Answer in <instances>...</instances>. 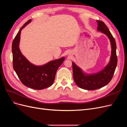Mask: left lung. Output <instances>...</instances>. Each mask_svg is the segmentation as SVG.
Instances as JSON below:
<instances>
[{
    "mask_svg": "<svg viewBox=\"0 0 127 127\" xmlns=\"http://www.w3.org/2000/svg\"><path fill=\"white\" fill-rule=\"evenodd\" d=\"M97 31L105 34L110 39L111 45V56L109 63L103 70L93 74L84 73L78 66L72 62L74 80L79 87L86 90H95L105 86L112 79L117 66L116 42L109 29L101 21H97Z\"/></svg>",
    "mask_w": 127,
    "mask_h": 127,
    "instance_id": "1",
    "label": "left lung"
}]
</instances>
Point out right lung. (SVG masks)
<instances>
[{
    "label": "right lung",
    "mask_w": 127,
    "mask_h": 127,
    "mask_svg": "<svg viewBox=\"0 0 127 127\" xmlns=\"http://www.w3.org/2000/svg\"><path fill=\"white\" fill-rule=\"evenodd\" d=\"M31 22L29 20L24 24L14 38L12 43L13 64L19 79L25 86L34 90H43L51 86L54 82L57 70L64 60V57L50 61L42 66L31 63L22 55L19 43L22 30Z\"/></svg>",
    "instance_id": "1"
}]
</instances>
